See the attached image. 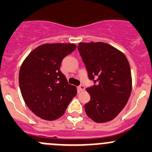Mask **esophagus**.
I'll return each instance as SVG.
<instances>
[{
	"label": "esophagus",
	"mask_w": 152,
	"mask_h": 152,
	"mask_svg": "<svg viewBox=\"0 0 152 152\" xmlns=\"http://www.w3.org/2000/svg\"><path fill=\"white\" fill-rule=\"evenodd\" d=\"M78 89L80 92H83V91L85 90V87L83 85H80V86H78Z\"/></svg>",
	"instance_id": "34e87169"
}]
</instances>
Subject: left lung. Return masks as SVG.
<instances>
[{"mask_svg": "<svg viewBox=\"0 0 152 152\" xmlns=\"http://www.w3.org/2000/svg\"><path fill=\"white\" fill-rule=\"evenodd\" d=\"M77 48L89 78L97 83L86 89L91 98L85 104V112L98 123L113 120L125 107L132 89L128 59L104 42H80Z\"/></svg>", "mask_w": 152, "mask_h": 152, "instance_id": "left-lung-1", "label": "left lung"}]
</instances>
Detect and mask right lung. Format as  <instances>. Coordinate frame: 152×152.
Instances as JSON below:
<instances>
[{"label": "right lung", "instance_id": "add662e5", "mask_svg": "<svg viewBox=\"0 0 152 152\" xmlns=\"http://www.w3.org/2000/svg\"><path fill=\"white\" fill-rule=\"evenodd\" d=\"M75 44H43L32 50L19 72L21 95L29 109L45 120L52 121L64 114L77 94L60 70L62 60L75 50Z\"/></svg>", "mask_w": 152, "mask_h": 152}]
</instances>
